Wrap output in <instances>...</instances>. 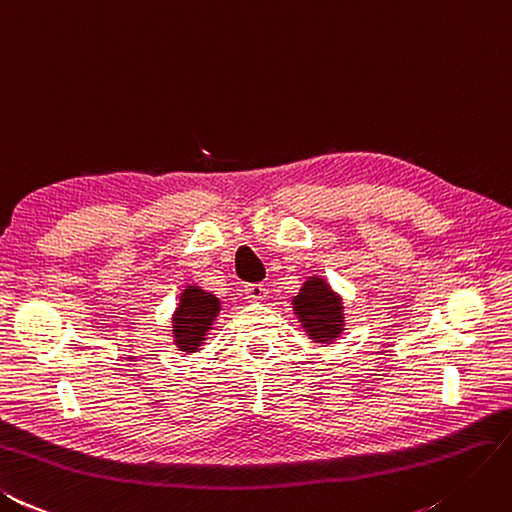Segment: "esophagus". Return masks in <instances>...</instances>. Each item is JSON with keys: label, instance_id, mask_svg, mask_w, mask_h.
Masks as SVG:
<instances>
[{"label": "esophagus", "instance_id": "esophagus-1", "mask_svg": "<svg viewBox=\"0 0 512 512\" xmlns=\"http://www.w3.org/2000/svg\"><path fill=\"white\" fill-rule=\"evenodd\" d=\"M245 297L250 301H262L267 299V288L265 284H247L245 286Z\"/></svg>", "mask_w": 512, "mask_h": 512}]
</instances>
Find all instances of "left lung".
Masks as SVG:
<instances>
[{
	"label": "left lung",
	"mask_w": 512,
	"mask_h": 512,
	"mask_svg": "<svg viewBox=\"0 0 512 512\" xmlns=\"http://www.w3.org/2000/svg\"><path fill=\"white\" fill-rule=\"evenodd\" d=\"M293 310L314 342L327 344L342 334L344 314L340 297L323 278L303 282L299 295L293 299Z\"/></svg>",
	"instance_id": "1"
}]
</instances>
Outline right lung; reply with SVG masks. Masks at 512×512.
<instances>
[{
	"label": "right lung",
	"instance_id": "add662e5",
	"mask_svg": "<svg viewBox=\"0 0 512 512\" xmlns=\"http://www.w3.org/2000/svg\"><path fill=\"white\" fill-rule=\"evenodd\" d=\"M219 299L204 293L200 286H187L174 312V342L185 353H196L209 334L215 316L219 314Z\"/></svg>",
	"mask_w": 512,
	"mask_h": 512
}]
</instances>
